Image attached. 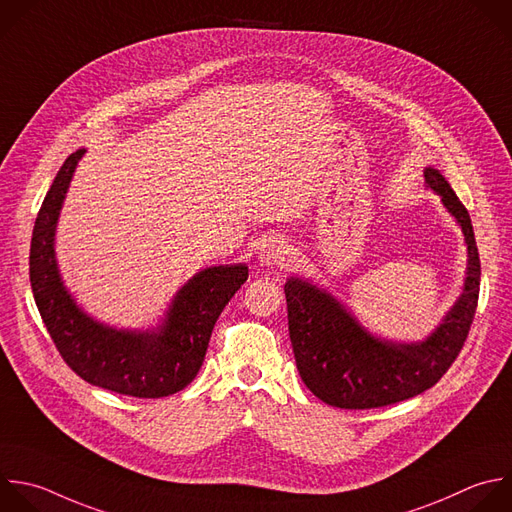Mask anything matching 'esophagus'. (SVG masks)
I'll use <instances>...</instances> for the list:
<instances>
[{
    "label": "esophagus",
    "mask_w": 512,
    "mask_h": 512,
    "mask_svg": "<svg viewBox=\"0 0 512 512\" xmlns=\"http://www.w3.org/2000/svg\"><path fill=\"white\" fill-rule=\"evenodd\" d=\"M289 257V243L283 237H269L259 247V261L263 265H281Z\"/></svg>",
    "instance_id": "esophagus-1"
}]
</instances>
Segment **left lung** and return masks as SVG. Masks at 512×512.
I'll use <instances>...</instances> for the list:
<instances>
[{"instance_id":"1","label":"left lung","mask_w":512,"mask_h":512,"mask_svg":"<svg viewBox=\"0 0 512 512\" xmlns=\"http://www.w3.org/2000/svg\"><path fill=\"white\" fill-rule=\"evenodd\" d=\"M424 179L460 225L468 251L462 295L424 342L394 344L376 337L325 289L299 277L285 283L289 337L299 376L329 406L368 410L414 398L448 372L466 342L480 289V259L470 215L436 168L428 166Z\"/></svg>"}]
</instances>
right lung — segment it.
<instances>
[{"label": "right lung", "instance_id": "add662e5", "mask_svg": "<svg viewBox=\"0 0 512 512\" xmlns=\"http://www.w3.org/2000/svg\"><path fill=\"white\" fill-rule=\"evenodd\" d=\"M84 152L66 158L34 225L30 281L36 305L60 356L88 384L134 398L177 394L199 374L215 321L249 269L237 263L199 271L179 289L156 329H116L86 315L64 287L54 251L60 209Z\"/></svg>", "mask_w": 512, "mask_h": 512}]
</instances>
